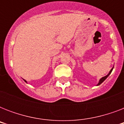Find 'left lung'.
<instances>
[{"mask_svg": "<svg viewBox=\"0 0 124 124\" xmlns=\"http://www.w3.org/2000/svg\"><path fill=\"white\" fill-rule=\"evenodd\" d=\"M113 68H112L111 70V71H110L109 73H108V75H107L105 76V77H102V78H101V79L100 80V81H99V82H98V84H97V85H98L101 84H102V83L103 82H104V80H106V78H107L108 77V76L110 74H111V72H112V71H113Z\"/></svg>", "mask_w": 124, "mask_h": 124, "instance_id": "8db88e82", "label": "left lung"}]
</instances>
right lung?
Instances as JSON below:
<instances>
[{
	"mask_svg": "<svg viewBox=\"0 0 124 124\" xmlns=\"http://www.w3.org/2000/svg\"><path fill=\"white\" fill-rule=\"evenodd\" d=\"M24 81H25V82H26V80H24Z\"/></svg>",
	"mask_w": 124,
	"mask_h": 124,
	"instance_id": "1",
	"label": "right lung"
}]
</instances>
